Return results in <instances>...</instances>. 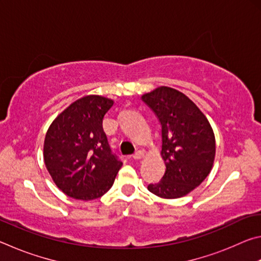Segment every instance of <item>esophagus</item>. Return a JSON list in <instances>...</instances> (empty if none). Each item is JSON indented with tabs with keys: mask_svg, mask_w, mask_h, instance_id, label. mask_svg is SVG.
<instances>
[{
	"mask_svg": "<svg viewBox=\"0 0 261 261\" xmlns=\"http://www.w3.org/2000/svg\"><path fill=\"white\" fill-rule=\"evenodd\" d=\"M145 155V153L143 151H137L134 155H132V158L135 159V160H140V159H143Z\"/></svg>",
	"mask_w": 261,
	"mask_h": 261,
	"instance_id": "34e87169",
	"label": "esophagus"
}]
</instances>
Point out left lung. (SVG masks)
<instances>
[{"mask_svg": "<svg viewBox=\"0 0 261 261\" xmlns=\"http://www.w3.org/2000/svg\"><path fill=\"white\" fill-rule=\"evenodd\" d=\"M161 125V158L166 165L160 182L149 192L177 199L193 191L210 175L215 159V136L208 120L193 101L178 90L159 86L141 95Z\"/></svg>", "mask_w": 261, "mask_h": 261, "instance_id": "8db88e82", "label": "left lung"}]
</instances>
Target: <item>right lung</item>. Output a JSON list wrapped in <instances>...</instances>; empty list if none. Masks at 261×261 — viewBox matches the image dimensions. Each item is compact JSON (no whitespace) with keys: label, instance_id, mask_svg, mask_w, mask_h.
<instances>
[{"label":"right lung","instance_id":"right-lung-1","mask_svg":"<svg viewBox=\"0 0 261 261\" xmlns=\"http://www.w3.org/2000/svg\"><path fill=\"white\" fill-rule=\"evenodd\" d=\"M114 100L90 94L73 101L46 132L43 161L53 182L77 200H94L113 187L123 163L108 145L102 121Z\"/></svg>","mask_w":261,"mask_h":261}]
</instances>
